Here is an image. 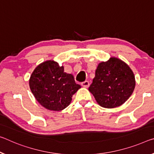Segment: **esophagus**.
Returning a JSON list of instances; mask_svg holds the SVG:
<instances>
[{
  "instance_id": "obj_1",
  "label": "esophagus",
  "mask_w": 154,
  "mask_h": 154,
  "mask_svg": "<svg viewBox=\"0 0 154 154\" xmlns=\"http://www.w3.org/2000/svg\"><path fill=\"white\" fill-rule=\"evenodd\" d=\"M89 85H90V84H89L88 81H85V82L82 83V86L84 88H88L89 86Z\"/></svg>"
}]
</instances>
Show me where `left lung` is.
<instances>
[{"label":"left lung","mask_w":154,"mask_h":154,"mask_svg":"<svg viewBox=\"0 0 154 154\" xmlns=\"http://www.w3.org/2000/svg\"><path fill=\"white\" fill-rule=\"evenodd\" d=\"M136 81L129 66L119 58L112 57L99 63L88 90L99 106L114 108L121 106L133 93Z\"/></svg>","instance_id":"8db88e82"}]
</instances>
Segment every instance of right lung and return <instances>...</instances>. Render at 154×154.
Wrapping results in <instances>:
<instances>
[{"label":"right lung","instance_id":"1","mask_svg":"<svg viewBox=\"0 0 154 154\" xmlns=\"http://www.w3.org/2000/svg\"><path fill=\"white\" fill-rule=\"evenodd\" d=\"M29 87L41 106L53 111H61L69 106L72 95L81 86L64 66L48 60L35 68L29 79Z\"/></svg>","mask_w":154,"mask_h":154}]
</instances>
